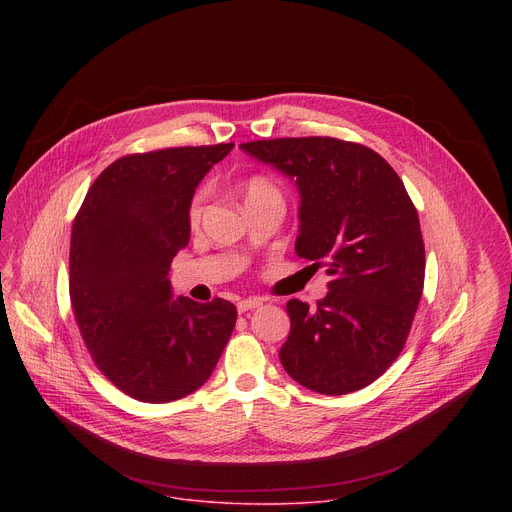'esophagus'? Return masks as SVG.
<instances>
[{
  "mask_svg": "<svg viewBox=\"0 0 512 512\" xmlns=\"http://www.w3.org/2000/svg\"><path fill=\"white\" fill-rule=\"evenodd\" d=\"M259 306H263V300H259V298H247V300H241V302L237 304V310L243 314V312L255 310V308H259Z\"/></svg>",
  "mask_w": 512,
  "mask_h": 512,
  "instance_id": "esophagus-1",
  "label": "esophagus"
}]
</instances>
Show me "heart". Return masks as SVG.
Instances as JSON below:
<instances>
[{
	"label": "heart",
	"mask_w": 512,
	"mask_h": 512,
	"mask_svg": "<svg viewBox=\"0 0 512 512\" xmlns=\"http://www.w3.org/2000/svg\"><path fill=\"white\" fill-rule=\"evenodd\" d=\"M243 192H245V202H249L253 198H259V196H265V194H279L277 188L267 178H263V176H253L251 180H247ZM202 204H204V194L196 192V196L192 198V202L188 206V221L192 225H196L200 221Z\"/></svg>",
	"instance_id": "1"
}]
</instances>
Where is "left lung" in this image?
I'll list each match as a JSON object with an SVG mask.
<instances>
[{
  "mask_svg": "<svg viewBox=\"0 0 512 512\" xmlns=\"http://www.w3.org/2000/svg\"><path fill=\"white\" fill-rule=\"evenodd\" d=\"M241 150L296 180V253L330 275L314 310L287 302L283 369L322 395L371 385L401 354L423 294L425 247L401 178L367 145L336 137L259 139Z\"/></svg>",
  "mask_w": 512,
  "mask_h": 512,
  "instance_id": "obj_1",
  "label": "left lung"
}]
</instances>
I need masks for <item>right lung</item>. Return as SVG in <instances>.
<instances>
[{"label":"right lung","mask_w":512,"mask_h":512,"mask_svg":"<svg viewBox=\"0 0 512 512\" xmlns=\"http://www.w3.org/2000/svg\"><path fill=\"white\" fill-rule=\"evenodd\" d=\"M235 143L129 154L89 188L70 235V304L97 369L125 395L168 403L200 389L237 308L172 300L170 263L190 241L188 206Z\"/></svg>","instance_id":"right-lung-1"}]
</instances>
